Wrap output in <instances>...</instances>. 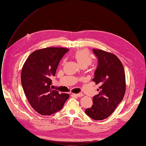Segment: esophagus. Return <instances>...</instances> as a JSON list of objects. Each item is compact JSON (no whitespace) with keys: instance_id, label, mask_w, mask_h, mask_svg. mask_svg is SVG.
Here are the masks:
<instances>
[{"instance_id":"1","label":"esophagus","mask_w":146,"mask_h":146,"mask_svg":"<svg viewBox=\"0 0 146 146\" xmlns=\"http://www.w3.org/2000/svg\"><path fill=\"white\" fill-rule=\"evenodd\" d=\"M74 96H76L77 97H79V98H80V97H82L84 96V94L82 93H79V94H73Z\"/></svg>"}]
</instances>
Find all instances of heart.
<instances>
[{
    "label": "heart",
    "mask_w": 146,
    "mask_h": 146,
    "mask_svg": "<svg viewBox=\"0 0 146 146\" xmlns=\"http://www.w3.org/2000/svg\"><path fill=\"white\" fill-rule=\"evenodd\" d=\"M74 56L80 66H88L93 61V56L90 52L85 49H80L75 52Z\"/></svg>",
    "instance_id": "b5f03b06"
}]
</instances>
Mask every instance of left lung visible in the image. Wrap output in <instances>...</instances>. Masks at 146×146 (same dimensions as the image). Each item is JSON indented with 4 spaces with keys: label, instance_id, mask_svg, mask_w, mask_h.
Masks as SVG:
<instances>
[{
    "label": "left lung",
    "instance_id": "left-lung-1",
    "mask_svg": "<svg viewBox=\"0 0 146 146\" xmlns=\"http://www.w3.org/2000/svg\"><path fill=\"white\" fill-rule=\"evenodd\" d=\"M98 59L93 81L100 86L93 98V105L85 114L95 120H104L114 112L125 96L126 78L122 63L114 54L93 50Z\"/></svg>",
    "mask_w": 146,
    "mask_h": 146
}]
</instances>
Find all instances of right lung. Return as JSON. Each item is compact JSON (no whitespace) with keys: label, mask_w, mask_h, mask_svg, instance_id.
Returning a JSON list of instances; mask_svg holds the SVG:
<instances>
[{"label":"right lung","mask_w":146,"mask_h":146,"mask_svg":"<svg viewBox=\"0 0 146 146\" xmlns=\"http://www.w3.org/2000/svg\"><path fill=\"white\" fill-rule=\"evenodd\" d=\"M69 50L47 47L32 52L26 60L21 73L25 94L34 110L43 115L61 110L70 96L60 94L51 86L58 64Z\"/></svg>","instance_id":"1"}]
</instances>
